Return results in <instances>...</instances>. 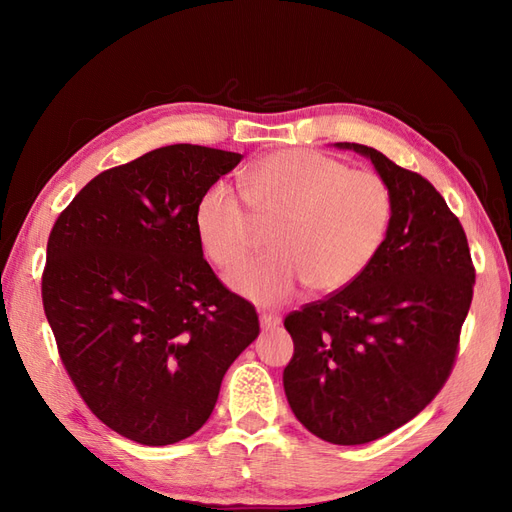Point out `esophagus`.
Here are the masks:
<instances>
[{
    "mask_svg": "<svg viewBox=\"0 0 512 512\" xmlns=\"http://www.w3.org/2000/svg\"><path fill=\"white\" fill-rule=\"evenodd\" d=\"M282 324V318L277 316V314H271V312H265L260 316V327H262V331H273V329H277Z\"/></svg>",
    "mask_w": 512,
    "mask_h": 512,
    "instance_id": "1",
    "label": "esophagus"
}]
</instances>
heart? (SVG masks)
Listing matches in <instances>:
<instances>
[{
	"label": "heart",
	"instance_id": "1",
	"mask_svg": "<svg viewBox=\"0 0 512 512\" xmlns=\"http://www.w3.org/2000/svg\"><path fill=\"white\" fill-rule=\"evenodd\" d=\"M241 194L226 183L205 190L196 237L215 267L230 269L252 250L256 224L271 226L273 250L228 275L262 305L288 301L303 284L320 294L350 286L378 256L393 218V194L378 173L312 149L262 158L243 173Z\"/></svg>",
	"mask_w": 512,
	"mask_h": 512
}]
</instances>
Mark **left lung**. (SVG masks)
<instances>
[{"label": "left lung", "instance_id": "8db88e82", "mask_svg": "<svg viewBox=\"0 0 512 512\" xmlns=\"http://www.w3.org/2000/svg\"><path fill=\"white\" fill-rule=\"evenodd\" d=\"M369 158L393 194V218L374 262L350 286L290 312L288 404L331 444L374 442L440 393L457 359L476 271L466 232L442 194L384 153Z\"/></svg>", "mask_w": 512, "mask_h": 512}]
</instances>
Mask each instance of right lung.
Returning <instances> with one entry per match:
<instances>
[{
	"mask_svg": "<svg viewBox=\"0 0 512 512\" xmlns=\"http://www.w3.org/2000/svg\"><path fill=\"white\" fill-rule=\"evenodd\" d=\"M241 153L168 145L108 168L46 243L42 305L70 380L119 436L147 446L207 423L232 361L260 333L250 301L203 258L200 196Z\"/></svg>",
	"mask_w": 512,
	"mask_h": 512,
	"instance_id": "1",
	"label": "right lung"
}]
</instances>
